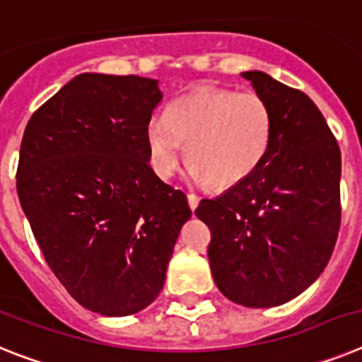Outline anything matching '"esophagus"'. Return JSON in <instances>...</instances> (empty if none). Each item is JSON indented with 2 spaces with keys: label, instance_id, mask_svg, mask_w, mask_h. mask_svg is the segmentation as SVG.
Here are the masks:
<instances>
[{
  "label": "esophagus",
  "instance_id": "obj_1",
  "mask_svg": "<svg viewBox=\"0 0 362 362\" xmlns=\"http://www.w3.org/2000/svg\"><path fill=\"white\" fill-rule=\"evenodd\" d=\"M187 202H189V207L194 211V209L199 207L200 199H199V197H197V194H187Z\"/></svg>",
  "mask_w": 362,
  "mask_h": 362
}]
</instances>
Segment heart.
Wrapping results in <instances>:
<instances>
[{
  "label": "heart",
  "mask_w": 362,
  "mask_h": 362,
  "mask_svg": "<svg viewBox=\"0 0 362 362\" xmlns=\"http://www.w3.org/2000/svg\"><path fill=\"white\" fill-rule=\"evenodd\" d=\"M147 151L160 178H171L185 158L191 177L213 189H231L266 160L273 115L257 93L197 89L173 100L165 116L147 124Z\"/></svg>",
  "instance_id": "heart-1"
}]
</instances>
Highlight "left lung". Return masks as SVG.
<instances>
[{"instance_id": "left-lung-1", "label": "left lung", "mask_w": 362, "mask_h": 362, "mask_svg": "<svg viewBox=\"0 0 362 362\" xmlns=\"http://www.w3.org/2000/svg\"><path fill=\"white\" fill-rule=\"evenodd\" d=\"M273 115V140L247 180L194 215L211 231L215 284L247 308L290 303L333 253L341 226V149L310 96L262 71L242 72Z\"/></svg>"}]
</instances>
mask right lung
Instances as JSON below:
<instances>
[{
  "label": "right lung",
  "mask_w": 362,
  "mask_h": 362,
  "mask_svg": "<svg viewBox=\"0 0 362 362\" xmlns=\"http://www.w3.org/2000/svg\"><path fill=\"white\" fill-rule=\"evenodd\" d=\"M158 80L83 72L25 127L18 197L49 268L81 306L125 317L149 306L191 209L149 165Z\"/></svg>",
  "instance_id": "add662e5"
}]
</instances>
